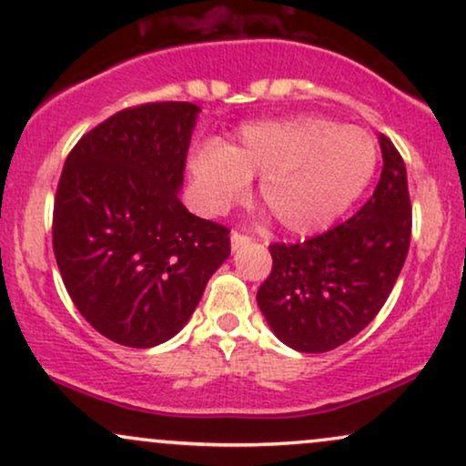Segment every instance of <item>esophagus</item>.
<instances>
[{"mask_svg":"<svg viewBox=\"0 0 466 466\" xmlns=\"http://www.w3.org/2000/svg\"><path fill=\"white\" fill-rule=\"evenodd\" d=\"M229 243H232V249L237 251V249H240V247H243V245H249V243H251V238L247 237V234L232 232V234H229Z\"/></svg>","mask_w":466,"mask_h":466,"instance_id":"esophagus-1","label":"esophagus"}]
</instances>
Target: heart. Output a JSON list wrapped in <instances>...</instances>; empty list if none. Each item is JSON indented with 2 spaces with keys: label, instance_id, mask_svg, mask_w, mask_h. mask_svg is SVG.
Wrapping results in <instances>:
<instances>
[{
  "label": "heart",
  "instance_id": "b5f03b06",
  "mask_svg": "<svg viewBox=\"0 0 466 466\" xmlns=\"http://www.w3.org/2000/svg\"><path fill=\"white\" fill-rule=\"evenodd\" d=\"M376 167L372 133L322 116L247 125L232 146L210 141L189 161L204 210H228L247 196L253 176H260V202L299 237L333 226L363 196Z\"/></svg>",
  "mask_w": 466,
  "mask_h": 466
}]
</instances>
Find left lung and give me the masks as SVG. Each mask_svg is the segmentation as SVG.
Masks as SVG:
<instances>
[{
    "label": "left lung",
    "mask_w": 466,
    "mask_h": 466,
    "mask_svg": "<svg viewBox=\"0 0 466 466\" xmlns=\"http://www.w3.org/2000/svg\"><path fill=\"white\" fill-rule=\"evenodd\" d=\"M382 172L357 215L305 243L268 247L273 270L258 305L277 339L299 352H327L379 314L404 267L410 198L402 157L379 135Z\"/></svg>",
    "instance_id": "8db88e82"
}]
</instances>
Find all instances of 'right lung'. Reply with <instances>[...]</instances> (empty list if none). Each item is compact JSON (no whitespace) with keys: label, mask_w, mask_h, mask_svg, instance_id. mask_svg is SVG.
<instances>
[{"label":"right lung","mask_w":466,"mask_h":466,"mask_svg":"<svg viewBox=\"0 0 466 466\" xmlns=\"http://www.w3.org/2000/svg\"><path fill=\"white\" fill-rule=\"evenodd\" d=\"M198 105L122 109L76 141L53 206L64 286L111 341L152 349L189 322L229 256V229L180 202Z\"/></svg>","instance_id":"obj_1"}]
</instances>
